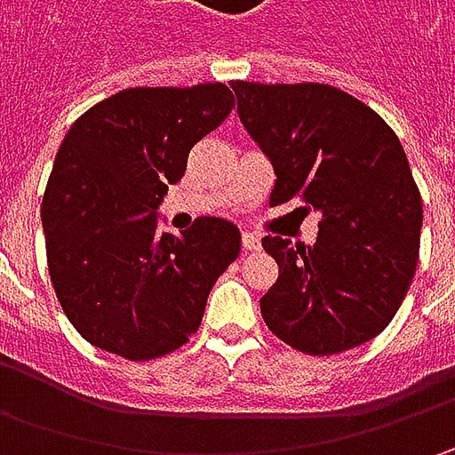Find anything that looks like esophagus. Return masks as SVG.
I'll return each instance as SVG.
<instances>
[{"mask_svg":"<svg viewBox=\"0 0 455 455\" xmlns=\"http://www.w3.org/2000/svg\"><path fill=\"white\" fill-rule=\"evenodd\" d=\"M243 251H260V235L245 230V233H243Z\"/></svg>","mask_w":455,"mask_h":455,"instance_id":"1","label":"esophagus"}]
</instances>
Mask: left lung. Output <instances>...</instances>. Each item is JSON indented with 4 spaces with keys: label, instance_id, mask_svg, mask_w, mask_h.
<instances>
[{
    "label": "left lung",
    "instance_id": "left-lung-1",
    "mask_svg": "<svg viewBox=\"0 0 455 455\" xmlns=\"http://www.w3.org/2000/svg\"><path fill=\"white\" fill-rule=\"evenodd\" d=\"M245 132L271 159V204L322 212L314 245L263 237L278 281L260 314L278 339L323 357L375 339L411 289L423 202L400 139L323 83H233Z\"/></svg>",
    "mask_w": 455,
    "mask_h": 455
}]
</instances>
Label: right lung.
Returning a JSON list of instances; mask_svg holds the SVG:
<instances>
[{"label":"right lung","instance_id":"obj_1","mask_svg":"<svg viewBox=\"0 0 455 455\" xmlns=\"http://www.w3.org/2000/svg\"><path fill=\"white\" fill-rule=\"evenodd\" d=\"M230 111L222 83L126 88L65 133L43 197L47 268L65 316L98 349L156 359L200 329L240 230L197 218L182 237L159 235L156 210L189 149Z\"/></svg>","mask_w":455,"mask_h":455}]
</instances>
